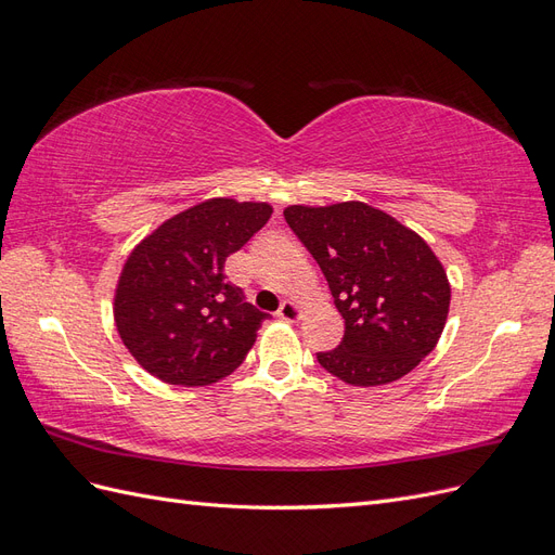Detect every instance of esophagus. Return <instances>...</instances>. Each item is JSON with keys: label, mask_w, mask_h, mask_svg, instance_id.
Listing matches in <instances>:
<instances>
[{"label": "esophagus", "mask_w": 555, "mask_h": 555, "mask_svg": "<svg viewBox=\"0 0 555 555\" xmlns=\"http://www.w3.org/2000/svg\"><path fill=\"white\" fill-rule=\"evenodd\" d=\"M278 317L284 319V322L294 324V322H298L300 317H304V308H300V306L296 304V300H284V304H282L280 310H278Z\"/></svg>", "instance_id": "obj_1"}]
</instances>
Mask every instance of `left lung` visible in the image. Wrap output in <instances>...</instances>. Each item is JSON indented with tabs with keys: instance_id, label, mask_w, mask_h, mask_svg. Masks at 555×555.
<instances>
[{
	"instance_id": "left-lung-1",
	"label": "left lung",
	"mask_w": 555,
	"mask_h": 555,
	"mask_svg": "<svg viewBox=\"0 0 555 555\" xmlns=\"http://www.w3.org/2000/svg\"><path fill=\"white\" fill-rule=\"evenodd\" d=\"M284 220L322 268L345 338L317 354L351 386L405 377L438 345L451 284L430 245L396 217L363 204L287 206Z\"/></svg>"
}]
</instances>
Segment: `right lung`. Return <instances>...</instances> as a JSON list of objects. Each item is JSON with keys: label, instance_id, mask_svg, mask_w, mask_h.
<instances>
[{"label": "right lung", "instance_id": "right-lung-1", "mask_svg": "<svg viewBox=\"0 0 555 555\" xmlns=\"http://www.w3.org/2000/svg\"><path fill=\"white\" fill-rule=\"evenodd\" d=\"M271 215L266 201L206 198L129 251L113 319L143 371L166 384L208 386L243 363L268 314L243 304L224 280V261Z\"/></svg>", "mask_w": 555, "mask_h": 555}]
</instances>
